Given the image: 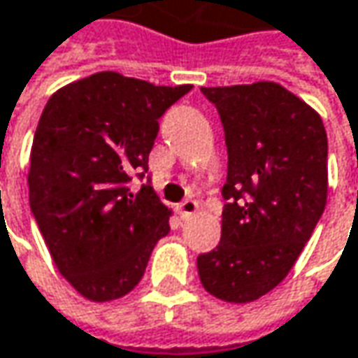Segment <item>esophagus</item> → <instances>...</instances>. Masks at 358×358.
<instances>
[{"mask_svg":"<svg viewBox=\"0 0 358 358\" xmlns=\"http://www.w3.org/2000/svg\"><path fill=\"white\" fill-rule=\"evenodd\" d=\"M194 213H199V202L196 200H184V202L178 204V215L182 219H188Z\"/></svg>","mask_w":358,"mask_h":358,"instance_id":"34e87169","label":"esophagus"}]
</instances>
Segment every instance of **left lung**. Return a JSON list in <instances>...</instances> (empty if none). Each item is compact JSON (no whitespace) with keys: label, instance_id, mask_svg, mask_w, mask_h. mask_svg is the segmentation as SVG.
<instances>
[{"label":"left lung","instance_id":"obj_1","mask_svg":"<svg viewBox=\"0 0 358 358\" xmlns=\"http://www.w3.org/2000/svg\"><path fill=\"white\" fill-rule=\"evenodd\" d=\"M227 141L221 243L196 259L202 287L229 304L271 292L294 267L328 196L320 115L278 83L202 87Z\"/></svg>","mask_w":358,"mask_h":358}]
</instances>
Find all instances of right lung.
Wrapping results in <instances>:
<instances>
[{
  "instance_id": "add662e5",
  "label": "right lung",
  "mask_w": 358,
  "mask_h": 358,
  "mask_svg": "<svg viewBox=\"0 0 358 358\" xmlns=\"http://www.w3.org/2000/svg\"><path fill=\"white\" fill-rule=\"evenodd\" d=\"M192 85L156 87L103 71L58 89L46 103L30 152V208L54 265L91 302H111L141 280L172 210L148 172L158 119Z\"/></svg>"
}]
</instances>
